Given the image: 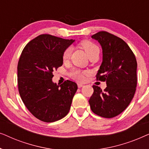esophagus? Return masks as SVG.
<instances>
[{"label":"esophagus","mask_w":149,"mask_h":149,"mask_svg":"<svg viewBox=\"0 0 149 149\" xmlns=\"http://www.w3.org/2000/svg\"><path fill=\"white\" fill-rule=\"evenodd\" d=\"M77 85H78L79 88H81V87H82L83 86V85L81 84V83H78V84H77Z\"/></svg>","instance_id":"obj_1"}]
</instances>
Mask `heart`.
<instances>
[{"label":"heart","mask_w":149,"mask_h":149,"mask_svg":"<svg viewBox=\"0 0 149 149\" xmlns=\"http://www.w3.org/2000/svg\"><path fill=\"white\" fill-rule=\"evenodd\" d=\"M81 46L86 53L87 56H89L93 53L99 52V49L90 40H85L81 42ZM71 50L70 48H67L64 50L62 55L63 60H67L70 56ZM70 76L72 79L78 81H84L85 79V72L79 70H74L70 72Z\"/></svg>","instance_id":"heart-1"}]
</instances>
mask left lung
<instances>
[{
	"label": "left lung",
	"instance_id": "1",
	"mask_svg": "<svg viewBox=\"0 0 149 149\" xmlns=\"http://www.w3.org/2000/svg\"><path fill=\"white\" fill-rule=\"evenodd\" d=\"M102 49V62L96 80L106 81L102 91L93 85V93L89 100L93 113L104 118H113L128 107L137 85V62L128 45L121 38L106 31L91 36Z\"/></svg>",
	"mask_w": 149,
	"mask_h": 149
}]
</instances>
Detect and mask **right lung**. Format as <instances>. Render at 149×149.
Returning <instances> with one entry per match:
<instances>
[{
	"mask_svg": "<svg viewBox=\"0 0 149 149\" xmlns=\"http://www.w3.org/2000/svg\"><path fill=\"white\" fill-rule=\"evenodd\" d=\"M74 40L40 34L28 42L17 64L20 97L26 108L40 121H58L68 113L78 89L67 80L60 85L52 81L53 72L62 66V55Z\"/></svg>",
	"mask_w": 149,
	"mask_h": 149,
	"instance_id": "obj_1",
	"label": "right lung"
}]
</instances>
